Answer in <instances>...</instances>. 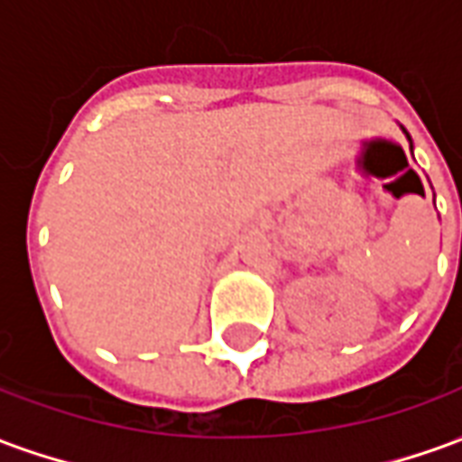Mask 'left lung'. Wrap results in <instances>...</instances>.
Here are the masks:
<instances>
[{
	"label": "left lung",
	"instance_id": "obj_1",
	"mask_svg": "<svg viewBox=\"0 0 462 462\" xmlns=\"http://www.w3.org/2000/svg\"><path fill=\"white\" fill-rule=\"evenodd\" d=\"M403 133H406V128H403ZM406 138H408V141H411V135H408V133H406Z\"/></svg>",
	"mask_w": 462,
	"mask_h": 462
}]
</instances>
